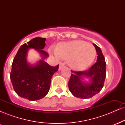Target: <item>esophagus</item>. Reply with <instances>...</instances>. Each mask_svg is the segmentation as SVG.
<instances>
[{
    "label": "esophagus",
    "mask_w": 125,
    "mask_h": 125,
    "mask_svg": "<svg viewBox=\"0 0 125 125\" xmlns=\"http://www.w3.org/2000/svg\"><path fill=\"white\" fill-rule=\"evenodd\" d=\"M64 66V64L63 63H59V70L61 71L62 69L63 68Z\"/></svg>",
    "instance_id": "34e87169"
}]
</instances>
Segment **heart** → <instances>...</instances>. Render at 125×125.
Wrapping results in <instances>:
<instances>
[{
	"label": "heart",
	"instance_id": "heart-1",
	"mask_svg": "<svg viewBox=\"0 0 125 125\" xmlns=\"http://www.w3.org/2000/svg\"><path fill=\"white\" fill-rule=\"evenodd\" d=\"M49 52L56 58L69 59L71 68L77 71L84 70L90 66L96 53L92 44L81 40L59 43L56 49L50 48Z\"/></svg>",
	"mask_w": 125,
	"mask_h": 125
}]
</instances>
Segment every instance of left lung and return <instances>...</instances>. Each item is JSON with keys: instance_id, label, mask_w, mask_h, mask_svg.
I'll return each mask as SVG.
<instances>
[{"instance_id": "8db88e82", "label": "left lung", "mask_w": 125, "mask_h": 125, "mask_svg": "<svg viewBox=\"0 0 125 125\" xmlns=\"http://www.w3.org/2000/svg\"><path fill=\"white\" fill-rule=\"evenodd\" d=\"M97 52V61L90 69L85 71H72L69 81V88L74 96L81 99H88L100 92L104 87L106 78V62L101 49L93 43ZM84 78H88L85 82Z\"/></svg>"}]
</instances>
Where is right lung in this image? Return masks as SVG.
<instances>
[{
    "mask_svg": "<svg viewBox=\"0 0 125 125\" xmlns=\"http://www.w3.org/2000/svg\"><path fill=\"white\" fill-rule=\"evenodd\" d=\"M46 38H35L21 45L16 54L10 77L15 92L29 100H37L48 94L52 76L58 71L59 64L51 66L44 61L49 56L43 49ZM30 48L36 50L42 58L36 64L29 63L27 55Z\"/></svg>",
    "mask_w": 125,
    "mask_h": 125,
    "instance_id": "obj_1",
    "label": "right lung"
}]
</instances>
